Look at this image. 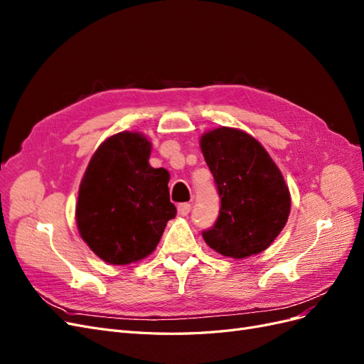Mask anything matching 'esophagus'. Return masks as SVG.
Listing matches in <instances>:
<instances>
[{"mask_svg": "<svg viewBox=\"0 0 364 364\" xmlns=\"http://www.w3.org/2000/svg\"><path fill=\"white\" fill-rule=\"evenodd\" d=\"M190 211H191V205H190V203H181V205L178 206V214H179L181 217L188 215Z\"/></svg>", "mask_w": 364, "mask_h": 364, "instance_id": "esophagus-1", "label": "esophagus"}]
</instances>
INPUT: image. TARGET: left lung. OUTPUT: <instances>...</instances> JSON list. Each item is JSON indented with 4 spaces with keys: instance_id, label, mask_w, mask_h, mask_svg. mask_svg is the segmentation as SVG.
<instances>
[{
    "instance_id": "obj_1",
    "label": "left lung",
    "mask_w": 364,
    "mask_h": 364,
    "mask_svg": "<svg viewBox=\"0 0 364 364\" xmlns=\"http://www.w3.org/2000/svg\"><path fill=\"white\" fill-rule=\"evenodd\" d=\"M200 149L222 203L215 225L202 232L205 243L235 259L266 250L287 223L291 206L278 165L255 138L234 127L206 132Z\"/></svg>"
}]
</instances>
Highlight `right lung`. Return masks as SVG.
<instances>
[{"label":"right lung","mask_w":364,"mask_h":364,"mask_svg":"<svg viewBox=\"0 0 364 364\" xmlns=\"http://www.w3.org/2000/svg\"><path fill=\"white\" fill-rule=\"evenodd\" d=\"M150 153L151 142L139 132L109 136L95 150L79 186V234L98 258L114 266L149 257L176 217L170 173L153 168Z\"/></svg>","instance_id":"right-lung-1"}]
</instances>
